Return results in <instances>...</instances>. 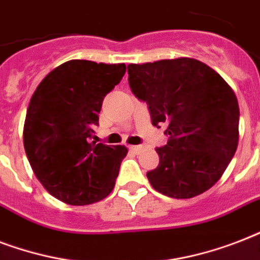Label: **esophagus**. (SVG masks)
I'll return each instance as SVG.
<instances>
[{
  "instance_id": "obj_1",
  "label": "esophagus",
  "mask_w": 260,
  "mask_h": 260,
  "mask_svg": "<svg viewBox=\"0 0 260 260\" xmlns=\"http://www.w3.org/2000/svg\"><path fill=\"white\" fill-rule=\"evenodd\" d=\"M142 148H143L142 146H129V150L134 151V152H136V154H138V152H140V151H142Z\"/></svg>"
}]
</instances>
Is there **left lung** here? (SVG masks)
Wrapping results in <instances>:
<instances>
[{
	"mask_svg": "<svg viewBox=\"0 0 260 260\" xmlns=\"http://www.w3.org/2000/svg\"><path fill=\"white\" fill-rule=\"evenodd\" d=\"M132 93L147 102L152 125L165 124L166 146L147 173L151 186L171 198L210 189L234 158L239 143V104L234 90L197 59L128 64Z\"/></svg>",
	"mask_w": 260,
	"mask_h": 260,
	"instance_id": "left-lung-1",
	"label": "left lung"
}]
</instances>
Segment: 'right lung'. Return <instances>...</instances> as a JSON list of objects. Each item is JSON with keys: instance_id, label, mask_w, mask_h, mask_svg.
<instances>
[{"instance_id": "obj_1", "label": "right lung", "mask_w": 260, "mask_h": 260, "mask_svg": "<svg viewBox=\"0 0 260 260\" xmlns=\"http://www.w3.org/2000/svg\"><path fill=\"white\" fill-rule=\"evenodd\" d=\"M125 64L69 60L35 90L24 122V148L51 196L69 205H89L113 190L125 146L95 143L102 101L125 74Z\"/></svg>"}]
</instances>
